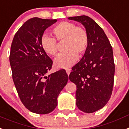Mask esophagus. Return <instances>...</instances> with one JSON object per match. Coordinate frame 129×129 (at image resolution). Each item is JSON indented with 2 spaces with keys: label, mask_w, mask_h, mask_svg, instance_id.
Wrapping results in <instances>:
<instances>
[{
  "label": "esophagus",
  "mask_w": 129,
  "mask_h": 129,
  "mask_svg": "<svg viewBox=\"0 0 129 129\" xmlns=\"http://www.w3.org/2000/svg\"><path fill=\"white\" fill-rule=\"evenodd\" d=\"M66 71L67 74L69 75L70 74V73H71V70H70V69H66Z\"/></svg>",
  "instance_id": "1"
}]
</instances>
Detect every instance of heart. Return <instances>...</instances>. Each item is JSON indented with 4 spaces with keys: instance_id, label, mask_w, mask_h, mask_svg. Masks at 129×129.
<instances>
[{
    "instance_id": "heart-1",
    "label": "heart",
    "mask_w": 129,
    "mask_h": 129,
    "mask_svg": "<svg viewBox=\"0 0 129 129\" xmlns=\"http://www.w3.org/2000/svg\"><path fill=\"white\" fill-rule=\"evenodd\" d=\"M56 39L64 41L66 51L58 55L54 59L56 68H68L73 65L78 59V54H85L88 48L89 39L88 33L83 27H78L73 23L62 21L53 29ZM42 48L48 54L55 56L58 52V43L56 39L48 34L41 37Z\"/></svg>"
}]
</instances>
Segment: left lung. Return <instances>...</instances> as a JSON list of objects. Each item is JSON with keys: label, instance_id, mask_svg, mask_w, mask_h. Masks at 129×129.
I'll return each mask as SVG.
<instances>
[{"label": "left lung", "instance_id": "1", "mask_svg": "<svg viewBox=\"0 0 129 129\" xmlns=\"http://www.w3.org/2000/svg\"><path fill=\"white\" fill-rule=\"evenodd\" d=\"M88 33V48L72 68L69 79L75 84L76 105L85 113H93L108 103L113 90L115 64L113 50L104 31L92 18L75 16Z\"/></svg>", "mask_w": 129, "mask_h": 129}]
</instances>
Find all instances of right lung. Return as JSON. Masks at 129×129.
Wrapping results in <instances>:
<instances>
[{
    "mask_svg": "<svg viewBox=\"0 0 129 129\" xmlns=\"http://www.w3.org/2000/svg\"><path fill=\"white\" fill-rule=\"evenodd\" d=\"M57 19L33 18L19 28L12 43L10 64L19 98L25 108L47 114L58 105V96L68 83L65 70L47 75L52 59L42 48L41 37Z\"/></svg>",
    "mask_w": 129,
    "mask_h": 129,
    "instance_id": "right-lung-1",
    "label": "right lung"
}]
</instances>
